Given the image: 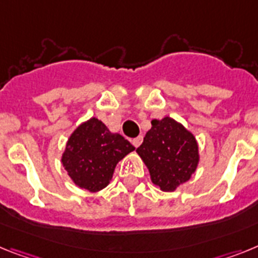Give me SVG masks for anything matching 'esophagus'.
<instances>
[{"instance_id":"1","label":"esophagus","mask_w":258,"mask_h":258,"mask_svg":"<svg viewBox=\"0 0 258 258\" xmlns=\"http://www.w3.org/2000/svg\"><path fill=\"white\" fill-rule=\"evenodd\" d=\"M131 143H132V145H134V147L138 148L139 145H140V144H142V143H143V136H138V138L132 139Z\"/></svg>"}]
</instances>
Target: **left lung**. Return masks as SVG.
<instances>
[{
	"instance_id": "left-lung-1",
	"label": "left lung",
	"mask_w": 258,
	"mask_h": 258,
	"mask_svg": "<svg viewBox=\"0 0 258 258\" xmlns=\"http://www.w3.org/2000/svg\"><path fill=\"white\" fill-rule=\"evenodd\" d=\"M136 152L147 165L152 182L166 192L187 182L199 163L195 136L169 116L152 120V128Z\"/></svg>"
}]
</instances>
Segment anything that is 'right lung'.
<instances>
[{
	"label": "right lung",
	"mask_w": 258,
	"mask_h": 258,
	"mask_svg": "<svg viewBox=\"0 0 258 258\" xmlns=\"http://www.w3.org/2000/svg\"><path fill=\"white\" fill-rule=\"evenodd\" d=\"M135 149L119 134H111L97 118L80 124L66 145L62 163L78 187L100 191L111 180L118 161Z\"/></svg>",
	"instance_id": "1"
}]
</instances>
